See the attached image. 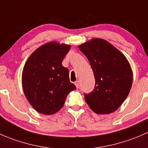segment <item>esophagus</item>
<instances>
[{
    "instance_id": "obj_1",
    "label": "esophagus",
    "mask_w": 148,
    "mask_h": 148,
    "mask_svg": "<svg viewBox=\"0 0 148 148\" xmlns=\"http://www.w3.org/2000/svg\"><path fill=\"white\" fill-rule=\"evenodd\" d=\"M75 85L76 88H78L79 86H80V83H79L78 80H76V81L75 82Z\"/></svg>"
}]
</instances>
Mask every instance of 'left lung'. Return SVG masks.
Instances as JSON below:
<instances>
[{"label": "left lung", "mask_w": 148, "mask_h": 148, "mask_svg": "<svg viewBox=\"0 0 148 148\" xmlns=\"http://www.w3.org/2000/svg\"><path fill=\"white\" fill-rule=\"evenodd\" d=\"M90 62L96 85L85 100L96 114L115 112L123 103L132 85V71L123 54L107 41L94 38L78 46Z\"/></svg>", "instance_id": "obj_1"}]
</instances>
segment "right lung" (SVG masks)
I'll use <instances>...</instances> for the list:
<instances>
[{"label": "right lung", "mask_w": 148, "mask_h": 148, "mask_svg": "<svg viewBox=\"0 0 148 148\" xmlns=\"http://www.w3.org/2000/svg\"><path fill=\"white\" fill-rule=\"evenodd\" d=\"M71 45L50 42L29 56L22 72V87L32 107L42 114L60 110L68 93L76 88L70 82L69 71L62 65Z\"/></svg>", "instance_id": "obj_1"}]
</instances>
